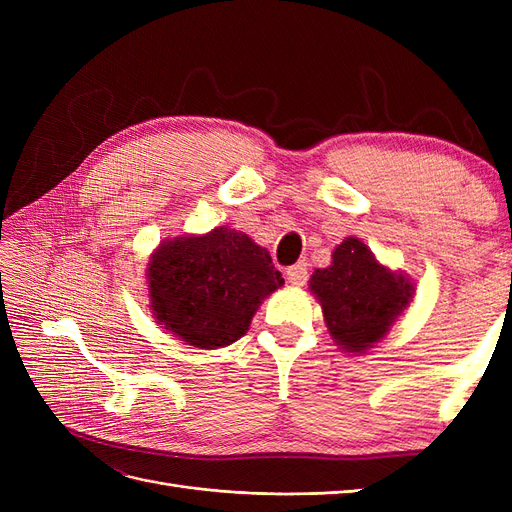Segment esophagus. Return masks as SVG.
Listing matches in <instances>:
<instances>
[{"mask_svg":"<svg viewBox=\"0 0 512 512\" xmlns=\"http://www.w3.org/2000/svg\"><path fill=\"white\" fill-rule=\"evenodd\" d=\"M307 277H309V273H307L305 262H297V265L288 267V271H286V280L292 286H303L307 282Z\"/></svg>","mask_w":512,"mask_h":512,"instance_id":"34e87169","label":"esophagus"}]
</instances>
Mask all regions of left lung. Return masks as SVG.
I'll list each match as a JSON object with an SVG mask.
<instances>
[{
  "label": "left lung",
  "instance_id": "1",
  "mask_svg": "<svg viewBox=\"0 0 512 512\" xmlns=\"http://www.w3.org/2000/svg\"><path fill=\"white\" fill-rule=\"evenodd\" d=\"M309 290L322 305L333 342L350 354H365L384 339L414 294L406 273L380 265L354 237L335 247L327 269L314 271Z\"/></svg>",
  "mask_w": 512,
  "mask_h": 512
}]
</instances>
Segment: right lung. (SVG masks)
Segmentation results:
<instances>
[{"label": "right lung", "mask_w": 512, "mask_h": 512, "mask_svg": "<svg viewBox=\"0 0 512 512\" xmlns=\"http://www.w3.org/2000/svg\"><path fill=\"white\" fill-rule=\"evenodd\" d=\"M151 314L194 348L230 346L250 329L262 299L284 286L265 247L241 230L166 239L147 267Z\"/></svg>", "instance_id": "1"}]
</instances>
